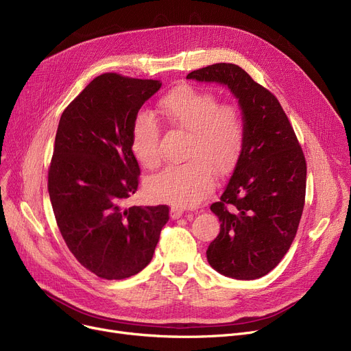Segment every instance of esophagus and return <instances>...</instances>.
<instances>
[{
	"label": "esophagus",
	"instance_id": "34e87169",
	"mask_svg": "<svg viewBox=\"0 0 351 351\" xmlns=\"http://www.w3.org/2000/svg\"><path fill=\"white\" fill-rule=\"evenodd\" d=\"M182 216H183V210L182 209H179L178 206H172L171 208V217L172 219H179Z\"/></svg>",
	"mask_w": 351,
	"mask_h": 351
}]
</instances>
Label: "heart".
Returning <instances> with one entry per match:
<instances>
[{
    "label": "heart",
    "mask_w": 351,
    "mask_h": 351,
    "mask_svg": "<svg viewBox=\"0 0 351 351\" xmlns=\"http://www.w3.org/2000/svg\"><path fill=\"white\" fill-rule=\"evenodd\" d=\"M158 114L172 128L188 132L180 165H171L147 179L146 192L154 200L192 208L213 189L212 172L229 173L242 154L246 129L242 110L230 102L219 104L216 94L192 85H178L159 99ZM159 125L147 112L135 117L131 149L147 169L160 163Z\"/></svg>",
    "instance_id": "1"
}]
</instances>
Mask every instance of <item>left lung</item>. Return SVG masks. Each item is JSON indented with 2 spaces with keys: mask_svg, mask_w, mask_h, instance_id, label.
I'll use <instances>...</instances> for the list:
<instances>
[{
  "mask_svg": "<svg viewBox=\"0 0 351 351\" xmlns=\"http://www.w3.org/2000/svg\"><path fill=\"white\" fill-rule=\"evenodd\" d=\"M186 78L226 85L246 129L232 178L210 205L220 232L208 262L228 278L259 279L280 263L298 233L306 197L303 149L278 98L239 65L213 64Z\"/></svg>",
  "mask_w": 351,
  "mask_h": 351,
  "instance_id": "8db88e82",
  "label": "left lung"
}]
</instances>
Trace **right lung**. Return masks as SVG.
<instances>
[{
	"instance_id": "obj_1",
	"label": "right lung",
	"mask_w": 351,
	"mask_h": 351,
	"mask_svg": "<svg viewBox=\"0 0 351 351\" xmlns=\"http://www.w3.org/2000/svg\"><path fill=\"white\" fill-rule=\"evenodd\" d=\"M115 72L90 81L62 112L48 169V192L69 252L101 279L131 278L149 265L169 206H131L141 169L131 126L160 88Z\"/></svg>"
}]
</instances>
